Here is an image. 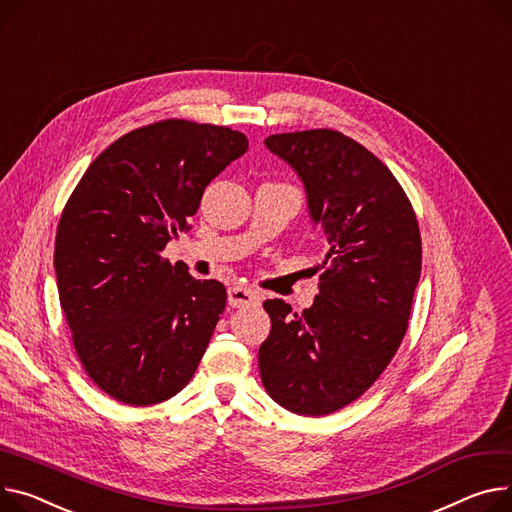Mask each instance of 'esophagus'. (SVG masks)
<instances>
[{"label": "esophagus", "instance_id": "obj_1", "mask_svg": "<svg viewBox=\"0 0 512 512\" xmlns=\"http://www.w3.org/2000/svg\"><path fill=\"white\" fill-rule=\"evenodd\" d=\"M257 302H259V294L249 288H241V286L228 288V304L232 309H245V306H253Z\"/></svg>", "mask_w": 512, "mask_h": 512}]
</instances>
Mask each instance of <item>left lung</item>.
<instances>
[{"label":"left lung","mask_w":512,"mask_h":512,"mask_svg":"<svg viewBox=\"0 0 512 512\" xmlns=\"http://www.w3.org/2000/svg\"><path fill=\"white\" fill-rule=\"evenodd\" d=\"M265 146L302 181L329 249L309 309L263 302L271 331L259 348L261 381L286 410L327 416L377 381L401 344L420 282V228L391 170L344 133H278Z\"/></svg>","instance_id":"left-lung-1"}]
</instances>
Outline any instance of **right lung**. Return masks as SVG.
Here are the masks:
<instances>
[{
	"label": "right lung",
	"mask_w": 512,
	"mask_h": 512,
	"mask_svg": "<svg viewBox=\"0 0 512 512\" xmlns=\"http://www.w3.org/2000/svg\"><path fill=\"white\" fill-rule=\"evenodd\" d=\"M247 148L241 131L160 121L113 142L67 201L53 259L59 302L88 377L113 399L152 405L191 381L226 288L162 251Z\"/></svg>",
	"instance_id": "right-lung-1"
}]
</instances>
